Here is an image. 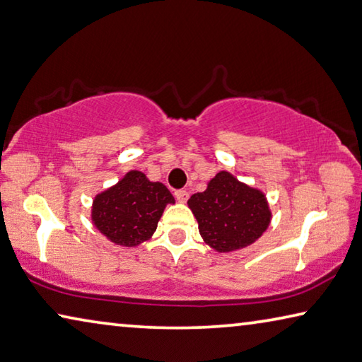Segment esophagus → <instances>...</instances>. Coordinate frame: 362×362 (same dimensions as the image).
<instances>
[{
  "mask_svg": "<svg viewBox=\"0 0 362 362\" xmlns=\"http://www.w3.org/2000/svg\"><path fill=\"white\" fill-rule=\"evenodd\" d=\"M174 194H175L177 202H179V203H187V199H188V192H185V190H177Z\"/></svg>",
  "mask_w": 362,
  "mask_h": 362,
  "instance_id": "esophagus-1",
  "label": "esophagus"
}]
</instances>
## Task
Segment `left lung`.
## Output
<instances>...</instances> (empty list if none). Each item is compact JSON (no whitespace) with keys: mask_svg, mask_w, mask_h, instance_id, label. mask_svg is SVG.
<instances>
[{"mask_svg":"<svg viewBox=\"0 0 362 362\" xmlns=\"http://www.w3.org/2000/svg\"><path fill=\"white\" fill-rule=\"evenodd\" d=\"M203 242L217 253L253 245L272 219L262 190L240 182L230 172H217L202 193L188 199Z\"/></svg>","mask_w":362,"mask_h":362,"instance_id":"8db88e82","label":"left lung"}]
</instances>
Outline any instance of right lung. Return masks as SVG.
<instances>
[{
	"label": "right lung",
	"mask_w": 362,
	"mask_h": 362,
	"mask_svg": "<svg viewBox=\"0 0 362 362\" xmlns=\"http://www.w3.org/2000/svg\"><path fill=\"white\" fill-rule=\"evenodd\" d=\"M174 203L164 183L151 182L140 170H129L117 183L96 194L90 217L109 242L134 248L153 237L165 206Z\"/></svg>",
	"instance_id": "obj_1"
}]
</instances>
